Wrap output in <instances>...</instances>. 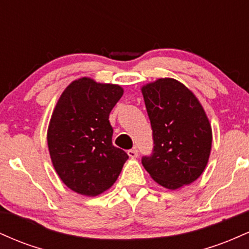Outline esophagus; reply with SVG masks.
<instances>
[{"mask_svg":"<svg viewBox=\"0 0 249 249\" xmlns=\"http://www.w3.org/2000/svg\"><path fill=\"white\" fill-rule=\"evenodd\" d=\"M127 154L130 158H137L138 157V150L137 148H131V150L127 151Z\"/></svg>","mask_w":249,"mask_h":249,"instance_id":"esophagus-1","label":"esophagus"}]
</instances>
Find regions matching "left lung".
<instances>
[{"mask_svg":"<svg viewBox=\"0 0 249 249\" xmlns=\"http://www.w3.org/2000/svg\"><path fill=\"white\" fill-rule=\"evenodd\" d=\"M153 150L142 158L150 176L168 190L193 182L206 167L212 128L196 97L173 78H160L142 89Z\"/></svg>","mask_w":249,"mask_h":249,"instance_id":"obj_1","label":"left lung"}]
</instances>
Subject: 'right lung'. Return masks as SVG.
<instances>
[{
	"instance_id": "1",
	"label": "right lung",
	"mask_w": 249,
	"mask_h": 249,
	"mask_svg": "<svg viewBox=\"0 0 249 249\" xmlns=\"http://www.w3.org/2000/svg\"><path fill=\"white\" fill-rule=\"evenodd\" d=\"M123 96L119 85L77 79L57 102L48 146L57 174L70 190L95 196L115 184L128 156L112 144L108 116Z\"/></svg>"
}]
</instances>
